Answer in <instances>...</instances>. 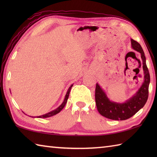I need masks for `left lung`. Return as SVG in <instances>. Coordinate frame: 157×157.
I'll return each mask as SVG.
<instances>
[{"instance_id":"obj_1","label":"left lung","mask_w":157,"mask_h":157,"mask_svg":"<svg viewBox=\"0 0 157 157\" xmlns=\"http://www.w3.org/2000/svg\"><path fill=\"white\" fill-rule=\"evenodd\" d=\"M131 44L133 49L140 53L144 71V82L136 94L125 102H117L110 101L98 83L96 86L95 101L96 107L100 114L110 119L122 121L132 117L144 106L148 100L150 74L146 66V56L142 46L138 42L131 39Z\"/></svg>"}]
</instances>
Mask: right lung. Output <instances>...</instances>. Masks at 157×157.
<instances>
[{
  "instance_id": "obj_1",
  "label": "right lung",
  "mask_w": 157,
  "mask_h": 157,
  "mask_svg": "<svg viewBox=\"0 0 157 157\" xmlns=\"http://www.w3.org/2000/svg\"><path fill=\"white\" fill-rule=\"evenodd\" d=\"M73 84H71V86L69 88L67 92L66 93V95L65 96V98H64V101H63V102H62V104L60 105L59 107L56 108V109L53 110V111L49 112V113H46V114L44 115H40V116H37V117H37V118H47V117H52L53 115H55L56 114H57V113H59L60 111H61V110L64 108V106H65L67 102V99L69 98V93H70V90H71V89L72 88ZM31 117V116H29Z\"/></svg>"
}]
</instances>
